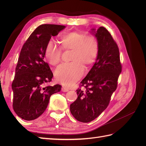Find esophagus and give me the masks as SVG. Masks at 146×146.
Returning <instances> with one entry per match:
<instances>
[{
    "label": "esophagus",
    "instance_id": "1",
    "mask_svg": "<svg viewBox=\"0 0 146 146\" xmlns=\"http://www.w3.org/2000/svg\"><path fill=\"white\" fill-rule=\"evenodd\" d=\"M61 90H62V92H66L69 91V89L66 88V87H64V86H63V87H62V88H61Z\"/></svg>",
    "mask_w": 146,
    "mask_h": 146
}]
</instances>
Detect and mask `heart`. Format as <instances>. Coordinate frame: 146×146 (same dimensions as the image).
<instances>
[{"label":"heart","instance_id":"b5f03b06","mask_svg":"<svg viewBox=\"0 0 146 146\" xmlns=\"http://www.w3.org/2000/svg\"><path fill=\"white\" fill-rule=\"evenodd\" d=\"M61 47L63 50L72 51L73 63L62 64L55 71V78L63 85L70 86L78 81L84 73V67L92 66L98 56L99 44L94 36H86L77 31L63 34L60 37ZM61 51L52 41H49L44 49V56L49 64L58 65L61 61Z\"/></svg>","mask_w":146,"mask_h":146}]
</instances>
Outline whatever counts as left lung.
Here are the masks:
<instances>
[{
	"instance_id": "8db88e82",
	"label": "left lung",
	"mask_w": 146,
	"mask_h": 146,
	"mask_svg": "<svg viewBox=\"0 0 146 146\" xmlns=\"http://www.w3.org/2000/svg\"><path fill=\"white\" fill-rule=\"evenodd\" d=\"M90 32L98 39V56L80 83L84 88L77 90L78 98L70 105L72 115L84 123L94 120L106 109L122 71L119 48L110 33L104 27Z\"/></svg>"
}]
</instances>
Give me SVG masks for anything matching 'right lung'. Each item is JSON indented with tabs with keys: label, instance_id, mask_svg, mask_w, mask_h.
<instances>
[{
	"label": "right lung",
	"instance_id": "add662e5",
	"mask_svg": "<svg viewBox=\"0 0 146 146\" xmlns=\"http://www.w3.org/2000/svg\"><path fill=\"white\" fill-rule=\"evenodd\" d=\"M65 27L56 24L39 26L21 49L12 83L13 108L21 119H37L44 113L51 96L61 90L60 85H46L53 74L44 61V49L51 36L58 35Z\"/></svg>",
	"mask_w": 146,
	"mask_h": 146
}]
</instances>
